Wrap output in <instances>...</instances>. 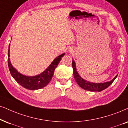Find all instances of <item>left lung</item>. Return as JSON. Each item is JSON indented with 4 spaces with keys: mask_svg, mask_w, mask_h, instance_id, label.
Returning a JSON list of instances; mask_svg holds the SVG:
<instances>
[{
    "mask_svg": "<svg viewBox=\"0 0 128 128\" xmlns=\"http://www.w3.org/2000/svg\"><path fill=\"white\" fill-rule=\"evenodd\" d=\"M72 66L73 68V74L74 78L80 87H82L83 89L88 90L91 92H101L102 90L106 89L111 84L114 80H115L118 76H116L110 82H106L103 83H90L89 82H87L86 80H84L79 76L78 72H77L76 67V63L74 60L72 61Z\"/></svg>",
    "mask_w": 128,
    "mask_h": 128,
    "instance_id": "left-lung-1",
    "label": "left lung"
}]
</instances>
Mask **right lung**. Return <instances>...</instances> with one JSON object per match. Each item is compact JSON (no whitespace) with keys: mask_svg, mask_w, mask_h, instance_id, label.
Returning a JSON list of instances; mask_svg holds the SVG:
<instances>
[{"mask_svg":"<svg viewBox=\"0 0 128 128\" xmlns=\"http://www.w3.org/2000/svg\"><path fill=\"white\" fill-rule=\"evenodd\" d=\"M9 47H10V44L8 50V67L11 75L19 84L25 87V88L31 90L40 89L46 86L50 83L54 74L55 69L61 61V58L65 54H62L56 58L49 67L41 74L34 77H28L19 73L13 67L9 58Z\"/></svg>","mask_w":128,"mask_h":128,"instance_id":"right-lung-1","label":"right lung"}]
</instances>
